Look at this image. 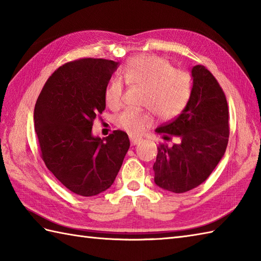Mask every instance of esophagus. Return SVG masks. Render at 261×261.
Listing matches in <instances>:
<instances>
[{
    "label": "esophagus",
    "instance_id": "esophagus-1",
    "mask_svg": "<svg viewBox=\"0 0 261 261\" xmlns=\"http://www.w3.org/2000/svg\"><path fill=\"white\" fill-rule=\"evenodd\" d=\"M130 141H131V145H132V146H136V145H138V142L140 141V138L130 136Z\"/></svg>",
    "mask_w": 261,
    "mask_h": 261
}]
</instances>
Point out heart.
Returning <instances> with one entry per match:
<instances>
[{"mask_svg":"<svg viewBox=\"0 0 261 261\" xmlns=\"http://www.w3.org/2000/svg\"><path fill=\"white\" fill-rule=\"evenodd\" d=\"M122 77L129 85L143 87L141 104L163 120L178 115L190 101L193 90L192 77L186 71L175 69L169 60L152 55H139L127 60ZM124 86L120 79H112L105 87V102L118 109L123 102ZM150 122L145 111L125 110L116 118L119 127L138 135Z\"/></svg>","mask_w":261,"mask_h":261,"instance_id":"heart-1","label":"heart"}]
</instances>
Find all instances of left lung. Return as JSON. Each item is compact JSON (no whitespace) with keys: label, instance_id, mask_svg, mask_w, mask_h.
<instances>
[{"label":"left lung","instance_id":"left-lung-1","mask_svg":"<svg viewBox=\"0 0 261 261\" xmlns=\"http://www.w3.org/2000/svg\"><path fill=\"white\" fill-rule=\"evenodd\" d=\"M191 73L193 90L186 108L176 119L156 129L164 140L180 139L173 147L160 145L153 164L156 185L173 193H185L206 180L229 141L224 92L204 66H194Z\"/></svg>","mask_w":261,"mask_h":261}]
</instances>
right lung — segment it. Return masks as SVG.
<instances>
[{
	"instance_id": "1",
	"label": "right lung",
	"mask_w": 261,
	"mask_h": 261,
	"mask_svg": "<svg viewBox=\"0 0 261 261\" xmlns=\"http://www.w3.org/2000/svg\"><path fill=\"white\" fill-rule=\"evenodd\" d=\"M119 63L83 58L63 65L49 77L39 95L33 121L47 168L81 196L107 191L129 150L125 132L101 139L93 122L105 109L104 92Z\"/></svg>"
}]
</instances>
